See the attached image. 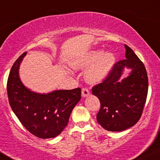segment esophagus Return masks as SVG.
Segmentation results:
<instances>
[{
    "mask_svg": "<svg viewBox=\"0 0 160 160\" xmlns=\"http://www.w3.org/2000/svg\"><path fill=\"white\" fill-rule=\"evenodd\" d=\"M89 89H86V88H83L82 89V97H88V96L89 95Z\"/></svg>",
    "mask_w": 160,
    "mask_h": 160,
    "instance_id": "obj_1",
    "label": "esophagus"
}]
</instances>
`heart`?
Instances as JSON below:
<instances>
[{
    "instance_id": "1",
    "label": "heart",
    "mask_w": 160,
    "mask_h": 160,
    "mask_svg": "<svg viewBox=\"0 0 160 160\" xmlns=\"http://www.w3.org/2000/svg\"><path fill=\"white\" fill-rule=\"evenodd\" d=\"M115 55L112 52H103L96 49L85 56L70 62L74 69H86V81L89 83H97L103 81L108 76L115 63Z\"/></svg>"
}]
</instances>
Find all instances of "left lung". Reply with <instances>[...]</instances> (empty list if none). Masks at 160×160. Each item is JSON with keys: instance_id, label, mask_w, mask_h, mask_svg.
<instances>
[{"instance_id": "left-lung-1", "label": "left lung", "mask_w": 160, "mask_h": 160, "mask_svg": "<svg viewBox=\"0 0 160 160\" xmlns=\"http://www.w3.org/2000/svg\"><path fill=\"white\" fill-rule=\"evenodd\" d=\"M126 59L117 62L102 83L92 89L99 99L97 122L108 131L119 132L133 127L142 114L148 95V80L144 63L127 45ZM125 68L132 70L121 79Z\"/></svg>"}]
</instances>
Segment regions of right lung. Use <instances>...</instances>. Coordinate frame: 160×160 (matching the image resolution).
<instances>
[{
    "label": "right lung",
    "instance_id": "1",
    "mask_svg": "<svg viewBox=\"0 0 160 160\" xmlns=\"http://www.w3.org/2000/svg\"><path fill=\"white\" fill-rule=\"evenodd\" d=\"M24 52L12 67L7 83L8 101L13 112L29 132L47 139L61 133L67 127L73 108L81 99V89L54 90L38 93L21 82L19 69Z\"/></svg>",
    "mask_w": 160,
    "mask_h": 160
}]
</instances>
